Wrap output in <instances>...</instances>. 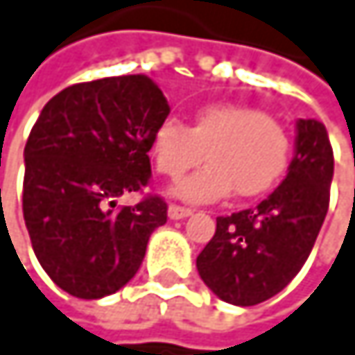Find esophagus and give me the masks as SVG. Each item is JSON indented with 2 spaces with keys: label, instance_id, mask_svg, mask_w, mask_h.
<instances>
[{
  "label": "esophagus",
  "instance_id": "34e87169",
  "mask_svg": "<svg viewBox=\"0 0 355 355\" xmlns=\"http://www.w3.org/2000/svg\"><path fill=\"white\" fill-rule=\"evenodd\" d=\"M193 210L191 208H185V206H176V204H170L168 206V216L172 218V220H179V218H185V216H189Z\"/></svg>",
  "mask_w": 355,
  "mask_h": 355
}]
</instances>
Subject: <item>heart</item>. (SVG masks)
<instances>
[{
	"mask_svg": "<svg viewBox=\"0 0 355 355\" xmlns=\"http://www.w3.org/2000/svg\"><path fill=\"white\" fill-rule=\"evenodd\" d=\"M208 157V166L174 185L185 202H208L227 196L259 198L267 193L288 166L286 130L267 113L242 105H208L193 115L191 125L164 119L151 141L159 174L179 179Z\"/></svg>",
	"mask_w": 355,
	"mask_h": 355,
	"instance_id": "heart-1",
	"label": "heart"
}]
</instances>
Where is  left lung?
<instances>
[{
  "label": "left lung",
  "instance_id": "obj_1",
  "mask_svg": "<svg viewBox=\"0 0 355 355\" xmlns=\"http://www.w3.org/2000/svg\"><path fill=\"white\" fill-rule=\"evenodd\" d=\"M335 170L324 123L297 121L286 179L257 208L216 218V232L196 265L223 301L248 307L284 291L305 265L328 212Z\"/></svg>",
  "mask_w": 355,
  "mask_h": 355
}]
</instances>
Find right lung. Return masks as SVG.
<instances>
[{"mask_svg": "<svg viewBox=\"0 0 355 355\" xmlns=\"http://www.w3.org/2000/svg\"><path fill=\"white\" fill-rule=\"evenodd\" d=\"M170 107L147 75L75 84L42 109L24 145L22 214L40 265L78 299L117 293L168 218L159 196L115 208L151 176L153 132Z\"/></svg>", "mask_w": 355, "mask_h": 355, "instance_id": "obj_1", "label": "right lung"}]
</instances>
